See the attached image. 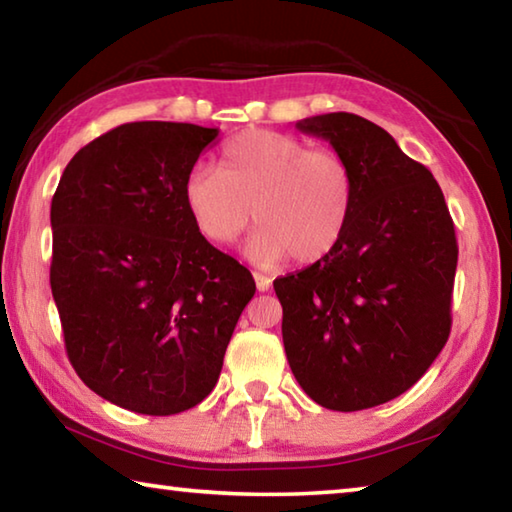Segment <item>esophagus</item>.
I'll return each mask as SVG.
<instances>
[{
  "mask_svg": "<svg viewBox=\"0 0 512 512\" xmlns=\"http://www.w3.org/2000/svg\"><path fill=\"white\" fill-rule=\"evenodd\" d=\"M255 284H257V291H268L271 289V277L264 275V273H255Z\"/></svg>",
  "mask_w": 512,
  "mask_h": 512,
  "instance_id": "esophagus-1",
  "label": "esophagus"
}]
</instances>
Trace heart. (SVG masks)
<instances>
[{
	"label": "heart",
	"instance_id": "heart-1",
	"mask_svg": "<svg viewBox=\"0 0 512 512\" xmlns=\"http://www.w3.org/2000/svg\"><path fill=\"white\" fill-rule=\"evenodd\" d=\"M357 180L332 149H309L298 137L253 128L223 146L219 171L194 167L183 203L198 235L228 246L253 221L259 228L246 255L259 266L291 257L314 264L339 246L348 230Z\"/></svg>",
	"mask_w": 512,
	"mask_h": 512
}]
</instances>
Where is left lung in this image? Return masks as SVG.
I'll list each match as a JSON object with an SVG mask.
<instances>
[{
	"label": "left lung",
	"mask_w": 512,
	"mask_h": 512,
	"mask_svg": "<svg viewBox=\"0 0 512 512\" xmlns=\"http://www.w3.org/2000/svg\"><path fill=\"white\" fill-rule=\"evenodd\" d=\"M350 162L357 201L325 259L273 282L291 372L332 411L384 404L418 381L452 329L454 221L431 171L352 112L302 119Z\"/></svg>",
	"instance_id": "left-lung-1"
}]
</instances>
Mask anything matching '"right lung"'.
Masks as SVG:
<instances>
[{
	"mask_svg": "<svg viewBox=\"0 0 512 512\" xmlns=\"http://www.w3.org/2000/svg\"><path fill=\"white\" fill-rule=\"evenodd\" d=\"M219 128L133 121L74 155L51 198V293L76 375L144 415L203 402L255 280L198 235L183 183Z\"/></svg>",
	"mask_w": 512,
	"mask_h": 512,
	"instance_id": "1",
	"label": "right lung"
}]
</instances>
